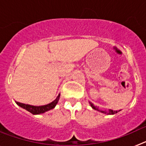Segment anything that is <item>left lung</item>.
I'll use <instances>...</instances> for the list:
<instances>
[{"label":"left lung","instance_id":"1","mask_svg":"<svg viewBox=\"0 0 146 146\" xmlns=\"http://www.w3.org/2000/svg\"><path fill=\"white\" fill-rule=\"evenodd\" d=\"M90 104H91V108H92L93 109L96 110H98V111L101 112V113H105V114H108V115H113V114H115V113H118V112L120 111V110H118V111H117V110H116V111H115V110H114V111H113V110H109L108 111H106V110H104V111H103V110H100L98 109V108H96V106H94V105L92 104V103L90 102Z\"/></svg>","mask_w":146,"mask_h":146}]
</instances>
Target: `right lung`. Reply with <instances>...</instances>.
Listing matches in <instances>:
<instances>
[{
	"label": "right lung",
	"instance_id": "add662e5",
	"mask_svg": "<svg viewBox=\"0 0 146 146\" xmlns=\"http://www.w3.org/2000/svg\"><path fill=\"white\" fill-rule=\"evenodd\" d=\"M59 98H60V94H58V96H57V98L54 100L53 102H52L51 103L48 104H46V105H42V106H33V105H30V104H23V103L18 102H16L17 104L19 105L20 107H21L23 109H25L26 110H28V112H30L33 115H38L42 114V113H45V112L50 110L53 109L56 104H57L59 100Z\"/></svg>",
	"mask_w": 146,
	"mask_h": 146
}]
</instances>
